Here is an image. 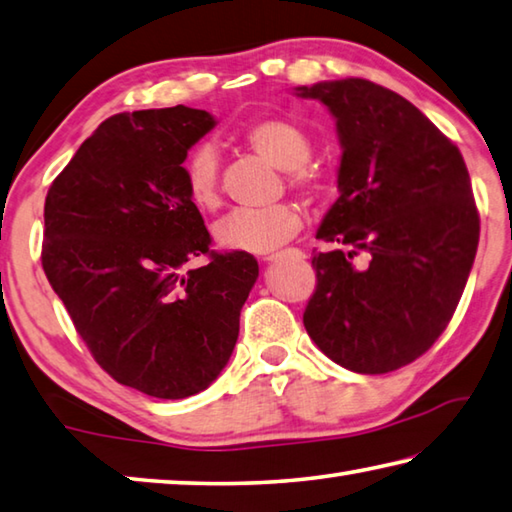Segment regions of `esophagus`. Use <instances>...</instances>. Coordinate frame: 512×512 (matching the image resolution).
<instances>
[{
  "label": "esophagus",
  "instance_id": "esophagus-1",
  "mask_svg": "<svg viewBox=\"0 0 512 512\" xmlns=\"http://www.w3.org/2000/svg\"><path fill=\"white\" fill-rule=\"evenodd\" d=\"M283 254H267V256H263V261H267V263H270V261H276V258H281Z\"/></svg>",
  "mask_w": 512,
  "mask_h": 512
}]
</instances>
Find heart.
Masks as SVG:
<instances>
[{
  "instance_id": "b5f03b06",
  "label": "heart",
  "mask_w": 512,
  "mask_h": 512,
  "mask_svg": "<svg viewBox=\"0 0 512 512\" xmlns=\"http://www.w3.org/2000/svg\"><path fill=\"white\" fill-rule=\"evenodd\" d=\"M245 146L270 164L288 170V184L306 195L321 191V173L310 164L312 139L299 123L285 116H265L242 132ZM184 186L191 202L202 211L220 206V161L211 146H197L184 161ZM303 227L294 204L281 202L267 209H236L215 224L218 245L245 254H270L292 240Z\"/></svg>"
}]
</instances>
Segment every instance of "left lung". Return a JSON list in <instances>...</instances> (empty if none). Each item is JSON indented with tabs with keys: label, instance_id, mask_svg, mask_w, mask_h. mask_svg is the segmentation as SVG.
<instances>
[{
	"label": "left lung",
	"instance_id": "1",
	"mask_svg": "<svg viewBox=\"0 0 512 512\" xmlns=\"http://www.w3.org/2000/svg\"><path fill=\"white\" fill-rule=\"evenodd\" d=\"M337 119L339 197L312 258L308 335L348 371L378 375L427 353L450 324L479 245L459 148L407 98L364 78L299 87Z\"/></svg>",
	"mask_w": 512,
	"mask_h": 512
}]
</instances>
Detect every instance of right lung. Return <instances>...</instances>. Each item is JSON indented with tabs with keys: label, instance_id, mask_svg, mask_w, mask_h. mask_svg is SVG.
I'll list each match as a JSON object with an SVG mask.
<instances>
[{
	"label": "right lung",
	"instance_id": "obj_1",
	"mask_svg": "<svg viewBox=\"0 0 512 512\" xmlns=\"http://www.w3.org/2000/svg\"><path fill=\"white\" fill-rule=\"evenodd\" d=\"M213 125L184 105L114 114L44 200L53 292L96 364L152 398H188L218 378L258 279L251 254L211 249L186 193V152ZM200 255L210 263L191 271Z\"/></svg>",
	"mask_w": 512,
	"mask_h": 512
}]
</instances>
